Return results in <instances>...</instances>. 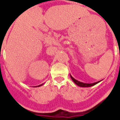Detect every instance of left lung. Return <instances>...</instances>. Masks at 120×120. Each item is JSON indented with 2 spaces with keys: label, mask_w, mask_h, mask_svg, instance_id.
<instances>
[{
  "label": "left lung",
  "mask_w": 120,
  "mask_h": 120,
  "mask_svg": "<svg viewBox=\"0 0 120 120\" xmlns=\"http://www.w3.org/2000/svg\"><path fill=\"white\" fill-rule=\"evenodd\" d=\"M71 78L72 79V80L75 82V84H76L78 86H80V87H91V86H93L97 84L98 83H99L101 81H98V82H94V83H83V82H79L77 80H76L75 78H73L72 76L70 75Z\"/></svg>",
  "instance_id": "1"
}]
</instances>
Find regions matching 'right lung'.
Instances as JSON below:
<instances>
[{
	"mask_svg": "<svg viewBox=\"0 0 120 120\" xmlns=\"http://www.w3.org/2000/svg\"><path fill=\"white\" fill-rule=\"evenodd\" d=\"M44 83H42V84H41V85H39V86H36V87H40V86H42V85H43Z\"/></svg>",
	"mask_w": 120,
	"mask_h": 120,
	"instance_id": "right-lung-1",
	"label": "right lung"
}]
</instances>
